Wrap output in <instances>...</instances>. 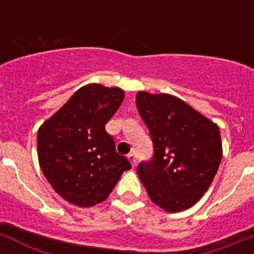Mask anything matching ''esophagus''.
<instances>
[{"label": "esophagus", "instance_id": "34e87169", "mask_svg": "<svg viewBox=\"0 0 254 254\" xmlns=\"http://www.w3.org/2000/svg\"><path fill=\"white\" fill-rule=\"evenodd\" d=\"M127 158H129V161H130V162H131V166L135 167V165H136V156H135V153H129V154H127Z\"/></svg>", "mask_w": 254, "mask_h": 254}]
</instances>
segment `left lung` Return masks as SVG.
<instances>
[{
	"label": "left lung",
	"instance_id": "8db88e82",
	"mask_svg": "<svg viewBox=\"0 0 254 254\" xmlns=\"http://www.w3.org/2000/svg\"><path fill=\"white\" fill-rule=\"evenodd\" d=\"M136 109L153 143L151 160L136 173L153 203L167 212L195 204L212 183L222 157L219 127L178 97L139 92Z\"/></svg>",
	"mask_w": 254,
	"mask_h": 254
}]
</instances>
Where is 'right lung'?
Segmentation results:
<instances>
[{
    "mask_svg": "<svg viewBox=\"0 0 254 254\" xmlns=\"http://www.w3.org/2000/svg\"><path fill=\"white\" fill-rule=\"evenodd\" d=\"M124 100L120 88L81 87L37 135L42 173L57 194L79 207L101 203L131 169L105 129Z\"/></svg>",
    "mask_w": 254,
    "mask_h": 254,
    "instance_id": "right-lung-1",
    "label": "right lung"
}]
</instances>
